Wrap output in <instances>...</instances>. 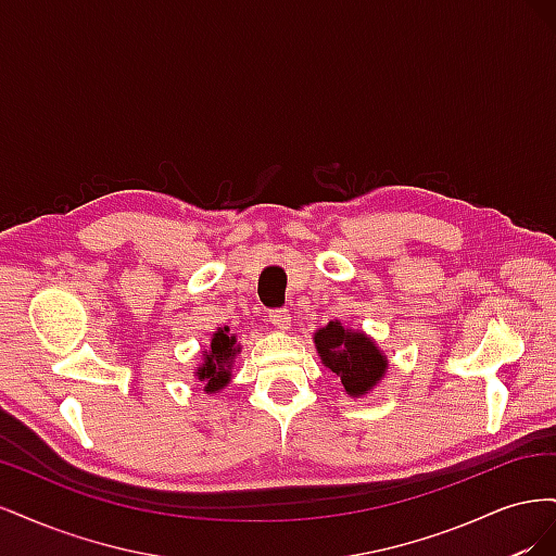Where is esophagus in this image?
Here are the masks:
<instances>
[{"mask_svg": "<svg viewBox=\"0 0 556 556\" xmlns=\"http://www.w3.org/2000/svg\"><path fill=\"white\" fill-rule=\"evenodd\" d=\"M268 323L278 329H288L290 327V311L288 308H271L268 311Z\"/></svg>", "mask_w": 556, "mask_h": 556, "instance_id": "esophagus-1", "label": "esophagus"}]
</instances>
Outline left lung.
Wrapping results in <instances>:
<instances>
[{
	"instance_id": "8db88e82",
	"label": "left lung",
	"mask_w": 556,
	"mask_h": 556,
	"mask_svg": "<svg viewBox=\"0 0 556 556\" xmlns=\"http://www.w3.org/2000/svg\"><path fill=\"white\" fill-rule=\"evenodd\" d=\"M315 345L323 364L341 378L350 396L368 394L384 374L387 359L376 343L359 331L343 329L341 323H329L319 329Z\"/></svg>"
}]
</instances>
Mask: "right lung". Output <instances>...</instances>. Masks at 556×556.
Wrapping results in <instances>:
<instances>
[{"mask_svg": "<svg viewBox=\"0 0 556 556\" xmlns=\"http://www.w3.org/2000/svg\"><path fill=\"white\" fill-rule=\"evenodd\" d=\"M239 345L233 336H229V329H217V333H213L211 341V350L206 352L204 364L197 368V378L204 380V390L206 392H217L229 382L231 378V362L237 357Z\"/></svg>", "mask_w": 556, "mask_h": 556, "instance_id": "add662e5", "label": "right lung"}]
</instances>
